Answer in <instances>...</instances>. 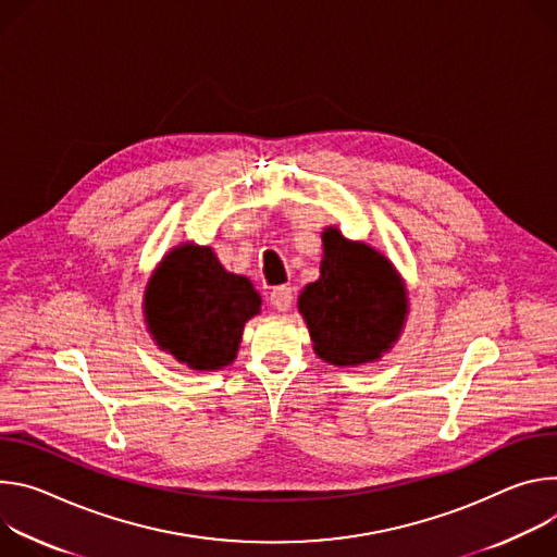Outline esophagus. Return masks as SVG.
Returning a JSON list of instances; mask_svg holds the SVG:
<instances>
[{
	"instance_id": "1",
	"label": "esophagus",
	"mask_w": 557,
	"mask_h": 557,
	"mask_svg": "<svg viewBox=\"0 0 557 557\" xmlns=\"http://www.w3.org/2000/svg\"><path fill=\"white\" fill-rule=\"evenodd\" d=\"M292 300H294V294H292V287H287V285L274 287L270 292V305L278 312H287L292 307Z\"/></svg>"
}]
</instances>
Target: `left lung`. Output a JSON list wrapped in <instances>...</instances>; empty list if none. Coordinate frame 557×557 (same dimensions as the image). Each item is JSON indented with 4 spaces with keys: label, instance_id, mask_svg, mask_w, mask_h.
<instances>
[{
    "label": "left lung",
    "instance_id": "8db88e82",
    "mask_svg": "<svg viewBox=\"0 0 557 557\" xmlns=\"http://www.w3.org/2000/svg\"><path fill=\"white\" fill-rule=\"evenodd\" d=\"M298 312L314 351L338 367L379 360L398 341L409 305L392 261L372 245L323 232L321 278L305 285Z\"/></svg>",
    "mask_w": 557,
    "mask_h": 557
}]
</instances>
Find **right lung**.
I'll list each match as a JSON object with an SVG mask.
<instances>
[{
    "label": "right lung",
    "instance_id": "add662e5",
    "mask_svg": "<svg viewBox=\"0 0 557 557\" xmlns=\"http://www.w3.org/2000/svg\"><path fill=\"white\" fill-rule=\"evenodd\" d=\"M261 312L245 276L225 272L212 247L183 243L148 281L144 317L163 351L190 369L212 372L236 358L243 327Z\"/></svg>",
    "mask_w": 557,
    "mask_h": 557
}]
</instances>
